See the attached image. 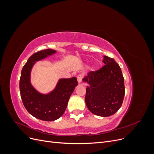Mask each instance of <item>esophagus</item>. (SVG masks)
<instances>
[{
	"instance_id": "34e87169",
	"label": "esophagus",
	"mask_w": 154,
	"mask_h": 154,
	"mask_svg": "<svg viewBox=\"0 0 154 154\" xmlns=\"http://www.w3.org/2000/svg\"><path fill=\"white\" fill-rule=\"evenodd\" d=\"M82 79H83V76L82 75V74H79V75L77 76V80H78V82L79 84L82 83Z\"/></svg>"
}]
</instances>
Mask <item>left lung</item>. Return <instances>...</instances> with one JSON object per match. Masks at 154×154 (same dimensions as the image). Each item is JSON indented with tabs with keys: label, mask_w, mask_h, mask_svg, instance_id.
I'll return each mask as SVG.
<instances>
[{
	"label": "left lung",
	"mask_w": 154,
	"mask_h": 154,
	"mask_svg": "<svg viewBox=\"0 0 154 154\" xmlns=\"http://www.w3.org/2000/svg\"><path fill=\"white\" fill-rule=\"evenodd\" d=\"M105 66L87 74L83 82L89 86L86 88L85 103L92 114L108 117L117 112L125 96L124 78L122 69L113 58L103 57Z\"/></svg>",
	"instance_id": "8db88e82"
}]
</instances>
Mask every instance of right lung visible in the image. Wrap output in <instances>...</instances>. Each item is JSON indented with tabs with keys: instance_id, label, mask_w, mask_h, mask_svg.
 I'll use <instances>...</instances> for the list:
<instances>
[{
	"instance_id": "right-lung-1",
	"label": "right lung",
	"mask_w": 154,
	"mask_h": 154,
	"mask_svg": "<svg viewBox=\"0 0 154 154\" xmlns=\"http://www.w3.org/2000/svg\"><path fill=\"white\" fill-rule=\"evenodd\" d=\"M56 52L48 49L34 53L23 67L20 79V96L25 108L35 118L46 122L54 121L63 114L69 97L78 85L76 77L61 78L53 91L42 94L31 85V71L34 64Z\"/></svg>"
}]
</instances>
